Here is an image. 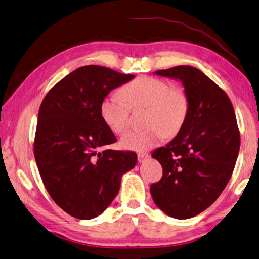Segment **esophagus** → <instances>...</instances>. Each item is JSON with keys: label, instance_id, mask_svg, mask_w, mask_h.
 Listing matches in <instances>:
<instances>
[{"label": "esophagus", "instance_id": "1", "mask_svg": "<svg viewBox=\"0 0 259 259\" xmlns=\"http://www.w3.org/2000/svg\"><path fill=\"white\" fill-rule=\"evenodd\" d=\"M149 158V154L146 153V152H139L138 153V160H139V162L141 163V162H144V161Z\"/></svg>", "mask_w": 259, "mask_h": 259}]
</instances>
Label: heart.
<instances>
[{"mask_svg": "<svg viewBox=\"0 0 259 259\" xmlns=\"http://www.w3.org/2000/svg\"><path fill=\"white\" fill-rule=\"evenodd\" d=\"M120 95L106 96L99 113L113 133L121 134L130 125V108H145L143 130L131 131L121 138V146L132 151H148L165 136L182 130L189 110V98L180 85H170L159 77L143 75L120 88Z\"/></svg>", "mask_w": 259, "mask_h": 259, "instance_id": "obj_1", "label": "heart"}]
</instances>
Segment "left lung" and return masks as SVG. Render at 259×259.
I'll use <instances>...</instances> for the list:
<instances>
[{"label": "left lung", "mask_w": 259, "mask_h": 259, "mask_svg": "<svg viewBox=\"0 0 259 259\" xmlns=\"http://www.w3.org/2000/svg\"><path fill=\"white\" fill-rule=\"evenodd\" d=\"M155 73L183 82L189 110L176 138L152 153L163 174L150 192L169 217L189 219L211 206L226 188L240 149V132L231 100L202 71L179 65Z\"/></svg>", "instance_id": "1"}]
</instances>
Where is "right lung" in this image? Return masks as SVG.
<instances>
[{
    "instance_id": "1",
    "label": "right lung",
    "mask_w": 259,
    "mask_h": 259,
    "mask_svg": "<svg viewBox=\"0 0 259 259\" xmlns=\"http://www.w3.org/2000/svg\"><path fill=\"white\" fill-rule=\"evenodd\" d=\"M133 77L82 66L57 82L39 108L33 142L39 174L53 201L76 219L104 212L118 194L121 176L138 162L132 151L102 150L117 139L99 113L101 100Z\"/></svg>"
}]
</instances>
